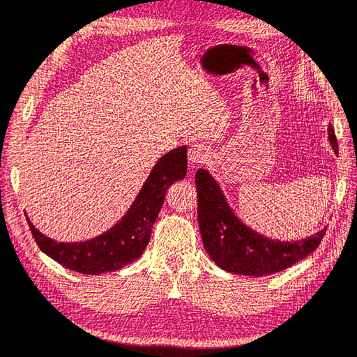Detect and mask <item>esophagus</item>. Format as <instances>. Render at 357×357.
<instances>
[{
    "label": "esophagus",
    "mask_w": 357,
    "mask_h": 357,
    "mask_svg": "<svg viewBox=\"0 0 357 357\" xmlns=\"http://www.w3.org/2000/svg\"><path fill=\"white\" fill-rule=\"evenodd\" d=\"M208 158V150L202 144H192L188 149V162L192 167L202 165Z\"/></svg>",
    "instance_id": "obj_1"
}]
</instances>
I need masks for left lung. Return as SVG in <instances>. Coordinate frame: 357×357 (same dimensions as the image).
<instances>
[{"label": "left lung", "instance_id": "obj_1", "mask_svg": "<svg viewBox=\"0 0 357 357\" xmlns=\"http://www.w3.org/2000/svg\"><path fill=\"white\" fill-rule=\"evenodd\" d=\"M328 137L334 153L339 145L330 125ZM198 192V221L202 244L216 266L240 275L263 277L280 272L303 260L319 248L325 229L305 240L280 241L266 238L238 220L211 173L198 169L195 174Z\"/></svg>", "mask_w": 357, "mask_h": 357}]
</instances>
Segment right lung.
I'll return each mask as SVG.
<instances>
[{"mask_svg":"<svg viewBox=\"0 0 357 357\" xmlns=\"http://www.w3.org/2000/svg\"><path fill=\"white\" fill-rule=\"evenodd\" d=\"M185 174L187 146L183 145L158 160L128 212L107 232L88 241L59 243L35 229L27 216L33 240L47 257L82 274L99 275L122 269L142 255L167 190Z\"/></svg>","mask_w":357,"mask_h":357,"instance_id":"obj_1","label":"right lung"}]
</instances>
